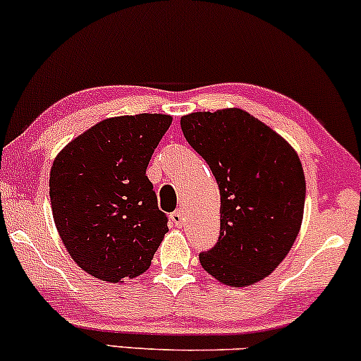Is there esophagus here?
Returning a JSON list of instances; mask_svg holds the SVG:
<instances>
[{"instance_id":"34e87169","label":"esophagus","mask_w":361,"mask_h":361,"mask_svg":"<svg viewBox=\"0 0 361 361\" xmlns=\"http://www.w3.org/2000/svg\"><path fill=\"white\" fill-rule=\"evenodd\" d=\"M169 219H171V222L175 224V226L180 227L181 222H183V212H181V210H175V212L169 215Z\"/></svg>"}]
</instances>
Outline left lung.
<instances>
[{
	"mask_svg": "<svg viewBox=\"0 0 361 361\" xmlns=\"http://www.w3.org/2000/svg\"><path fill=\"white\" fill-rule=\"evenodd\" d=\"M180 123L221 190V235L212 250L200 252L202 267L231 287L267 279L302 226L305 176L299 154L241 109L195 111Z\"/></svg>",
	"mask_w": 361,
	"mask_h": 361,
	"instance_id": "1",
	"label": "left lung"
}]
</instances>
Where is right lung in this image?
<instances>
[{
    "label": "right lung",
    "mask_w": 361,
    "mask_h": 361,
    "mask_svg": "<svg viewBox=\"0 0 361 361\" xmlns=\"http://www.w3.org/2000/svg\"><path fill=\"white\" fill-rule=\"evenodd\" d=\"M163 114L105 118L73 139L49 178L52 217L74 263L103 281L135 279L168 233L146 169L171 126Z\"/></svg>",
    "instance_id": "1"
}]
</instances>
